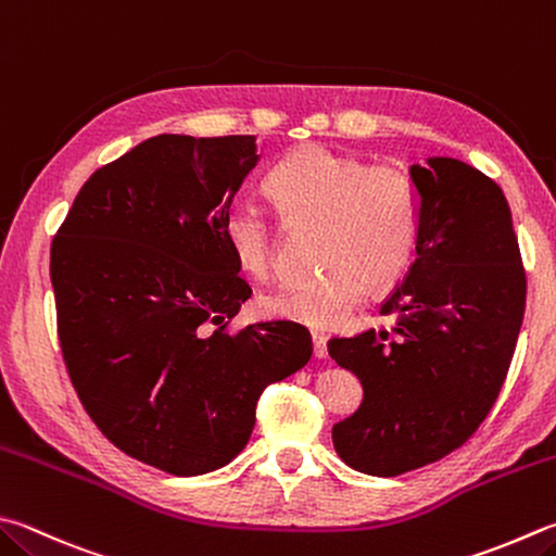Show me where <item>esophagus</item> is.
Wrapping results in <instances>:
<instances>
[{
	"instance_id": "34e87169",
	"label": "esophagus",
	"mask_w": 556,
	"mask_h": 556,
	"mask_svg": "<svg viewBox=\"0 0 556 556\" xmlns=\"http://www.w3.org/2000/svg\"><path fill=\"white\" fill-rule=\"evenodd\" d=\"M312 345H314V358H327V333L312 331Z\"/></svg>"
}]
</instances>
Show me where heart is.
Segmentation results:
<instances>
[{"mask_svg":"<svg viewBox=\"0 0 556 556\" xmlns=\"http://www.w3.org/2000/svg\"><path fill=\"white\" fill-rule=\"evenodd\" d=\"M266 186L290 225H321L319 266L327 268L264 292L261 307L268 314L329 329L349 317L365 290L384 292L406 276L421 227V195L406 164H370L302 144L268 172ZM223 235L247 274L268 276L276 268L278 229L254 198L229 203Z\"/></svg>","mask_w":556,"mask_h":556,"instance_id":"obj_1","label":"heart"}]
</instances>
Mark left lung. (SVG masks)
<instances>
[{
    "mask_svg": "<svg viewBox=\"0 0 556 556\" xmlns=\"http://www.w3.org/2000/svg\"><path fill=\"white\" fill-rule=\"evenodd\" d=\"M412 174L421 195L416 261L380 302L387 324L329 341L365 392L358 412L333 426V447L372 477L438 463L475 435L526 312V268L498 184L450 156Z\"/></svg>",
    "mask_w": 556,
    "mask_h": 556,
    "instance_id": "left-lung-1",
    "label": "left lung"
}]
</instances>
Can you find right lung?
Returning a JSON list of instances; mask_svg holds the SVG:
<instances>
[{
  "label": "right lung",
  "mask_w": 556,
  "mask_h": 556,
  "mask_svg": "<svg viewBox=\"0 0 556 556\" xmlns=\"http://www.w3.org/2000/svg\"><path fill=\"white\" fill-rule=\"evenodd\" d=\"M256 162L254 135H156L93 172L52 237L79 402L125 455L176 477L242 453L261 392L312 358L302 324L229 329L251 286L223 223Z\"/></svg>",
  "instance_id": "1"
}]
</instances>
